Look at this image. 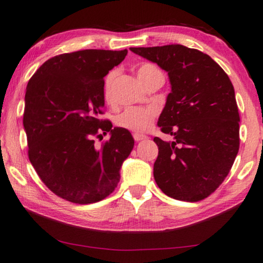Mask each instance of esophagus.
<instances>
[{"instance_id":"esophagus-1","label":"esophagus","mask_w":263,"mask_h":263,"mask_svg":"<svg viewBox=\"0 0 263 263\" xmlns=\"http://www.w3.org/2000/svg\"><path fill=\"white\" fill-rule=\"evenodd\" d=\"M133 138H135L136 141H141V140L147 139V136L140 135V133H135V135H133Z\"/></svg>"}]
</instances>
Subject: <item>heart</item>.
Instances as JSON below:
<instances>
[{"mask_svg":"<svg viewBox=\"0 0 263 263\" xmlns=\"http://www.w3.org/2000/svg\"><path fill=\"white\" fill-rule=\"evenodd\" d=\"M162 74L161 71L155 65L149 63L141 64L137 69V76L141 84L146 86L156 76ZM115 78V71H111L107 74L104 79V97L107 100L110 99L111 85ZM159 112V109L154 106L148 107H130L126 108L122 114L116 117V125L118 127L125 128V130L132 132H146L152 127L155 118Z\"/></svg>","mask_w":263,"mask_h":263,"instance_id":"1","label":"heart"}]
</instances>
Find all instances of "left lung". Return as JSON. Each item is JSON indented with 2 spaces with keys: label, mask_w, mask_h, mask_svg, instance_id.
Returning a JSON list of instances; mask_svg holds the SVG:
<instances>
[{
  "label": "left lung",
  "mask_w": 263,
  "mask_h": 263,
  "mask_svg": "<svg viewBox=\"0 0 263 263\" xmlns=\"http://www.w3.org/2000/svg\"><path fill=\"white\" fill-rule=\"evenodd\" d=\"M169 74L171 93L157 122L174 141H154L162 192L197 202L218 189L239 151V112L231 80L211 56L181 45L130 48Z\"/></svg>",
  "instance_id": "8db88e82"
}]
</instances>
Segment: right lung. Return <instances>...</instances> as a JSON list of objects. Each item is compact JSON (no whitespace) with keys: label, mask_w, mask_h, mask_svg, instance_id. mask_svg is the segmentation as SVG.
<instances>
[{"label":"right lung","mask_w":263,"mask_h":263,"mask_svg":"<svg viewBox=\"0 0 263 263\" xmlns=\"http://www.w3.org/2000/svg\"><path fill=\"white\" fill-rule=\"evenodd\" d=\"M127 50L85 49L46 61L27 84L23 124L28 159L57 197L87 204L111 194L119 169L135 146L131 133L104 114V76ZM110 132L100 147L94 137Z\"/></svg>","instance_id":"1"}]
</instances>
